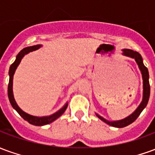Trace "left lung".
<instances>
[{
	"mask_svg": "<svg viewBox=\"0 0 155 155\" xmlns=\"http://www.w3.org/2000/svg\"><path fill=\"white\" fill-rule=\"evenodd\" d=\"M123 55L128 56V57L133 58L134 59V61H136L137 64L139 66L141 74H142V79H143V98H142V101L140 104V105L137 107L135 110L134 111L132 114L129 115L126 118H124L123 120H115V121H110V120L104 119L102 116H101L100 114H98L95 113L96 116L101 120L102 121H104V123H106L110 126L115 127V128H123L127 125H129L130 124H132L136 120L137 118L139 117L140 113L143 111L144 108L146 107L147 104H148V101L150 99V75H149V71L148 69L145 67V65L143 63V58L141 56V54L140 53H138L137 51H134L130 49H124L122 50Z\"/></svg>",
	"mask_w": 155,
	"mask_h": 155,
	"instance_id": "1",
	"label": "left lung"
}]
</instances>
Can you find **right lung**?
I'll return each instance as SVG.
<instances>
[{"label": "right lung", "instance_id": "1", "mask_svg": "<svg viewBox=\"0 0 155 155\" xmlns=\"http://www.w3.org/2000/svg\"><path fill=\"white\" fill-rule=\"evenodd\" d=\"M41 46H42V45H32V46H28V47L24 48L16 55L15 61L10 66V70H9V76H10V79H9L8 84V97L10 103L12 104V107L14 108V110L17 111V113L24 120L28 121L29 123L33 125H37V126H42V125L49 124L52 123L55 120H57L59 117L64 114V112L67 109L68 106V102H66V104H64L63 107L60 109L58 111H56L54 114H51V115H48V116L38 117L34 116V115H31V114H29L27 113H25V111H23L21 108L19 107L18 104H16V102H15V98H14V94H13V76H14V74H15V70H16V68L18 67L19 64L21 63L22 58L24 57L25 54H28L30 52H32V51L38 50Z\"/></svg>", "mask_w": 155, "mask_h": 155}]
</instances>
